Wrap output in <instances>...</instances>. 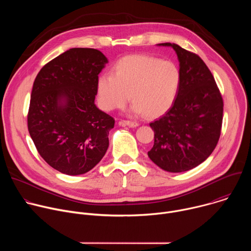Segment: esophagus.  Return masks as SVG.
Segmentation results:
<instances>
[{"label":"esophagus","instance_id":"obj_1","mask_svg":"<svg viewBox=\"0 0 251 251\" xmlns=\"http://www.w3.org/2000/svg\"><path fill=\"white\" fill-rule=\"evenodd\" d=\"M119 125L120 126H128V127H137L139 124L137 122H133V121H128V120H121L119 122Z\"/></svg>","mask_w":251,"mask_h":251}]
</instances>
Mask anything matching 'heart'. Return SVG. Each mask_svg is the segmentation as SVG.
Segmentation results:
<instances>
[{
    "label": "heart",
    "instance_id": "obj_1",
    "mask_svg": "<svg viewBox=\"0 0 251 251\" xmlns=\"http://www.w3.org/2000/svg\"><path fill=\"white\" fill-rule=\"evenodd\" d=\"M182 75L170 60L134 54L121 58L112 75H101L96 84L97 99L105 111L121 109L132 99L130 111L156 118L168 112L176 102Z\"/></svg>",
    "mask_w": 251,
    "mask_h": 251
}]
</instances>
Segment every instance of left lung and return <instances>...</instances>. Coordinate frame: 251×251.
<instances>
[{
  "label": "left lung",
  "instance_id": "obj_1",
  "mask_svg": "<svg viewBox=\"0 0 251 251\" xmlns=\"http://www.w3.org/2000/svg\"><path fill=\"white\" fill-rule=\"evenodd\" d=\"M182 82L172 108L150 123L154 146L149 158L171 173L186 172L205 161L216 148L223 123L224 101L218 85L203 60L176 44Z\"/></svg>",
  "mask_w": 251,
  "mask_h": 251
}]
</instances>
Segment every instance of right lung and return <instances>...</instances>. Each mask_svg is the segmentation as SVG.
I'll use <instances>...</instances> for the list:
<instances>
[{
    "label": "right lung",
    "instance_id": "right-lung-1",
    "mask_svg": "<svg viewBox=\"0 0 251 251\" xmlns=\"http://www.w3.org/2000/svg\"><path fill=\"white\" fill-rule=\"evenodd\" d=\"M106 63L98 50L70 49L47 63L34 79L28 132L42 158L62 174L89 172L108 149L115 120L94 103L98 75Z\"/></svg>",
    "mask_w": 251,
    "mask_h": 251
}]
</instances>
